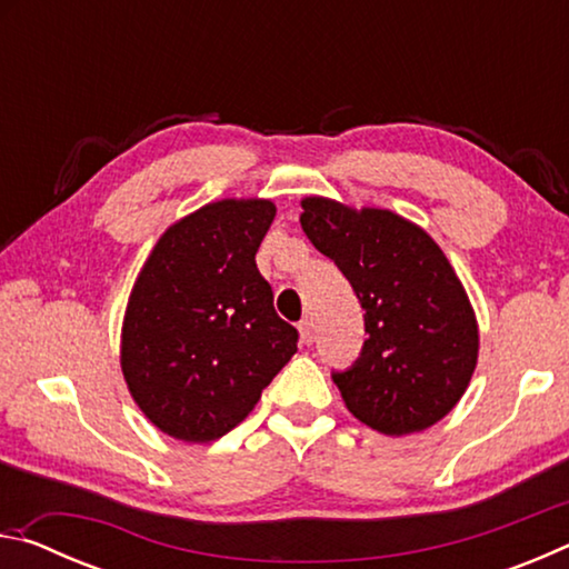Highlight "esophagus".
I'll return each mask as SVG.
<instances>
[{
	"label": "esophagus",
	"instance_id": "1",
	"mask_svg": "<svg viewBox=\"0 0 569 569\" xmlns=\"http://www.w3.org/2000/svg\"><path fill=\"white\" fill-rule=\"evenodd\" d=\"M298 331H301V341H303L306 346H311V343L316 341V329H313V321L303 319L301 323H298Z\"/></svg>",
	"mask_w": 569,
	"mask_h": 569
}]
</instances>
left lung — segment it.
Wrapping results in <instances>:
<instances>
[{"label":"left lung","mask_w":569,"mask_h":569,"mask_svg":"<svg viewBox=\"0 0 569 569\" xmlns=\"http://www.w3.org/2000/svg\"><path fill=\"white\" fill-rule=\"evenodd\" d=\"M301 228L339 266L363 308L359 359L333 371L356 419L389 437L411 435L455 409L477 366L479 333L447 256L391 210H351L306 198Z\"/></svg>","instance_id":"left-lung-1"}]
</instances>
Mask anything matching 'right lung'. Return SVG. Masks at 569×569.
<instances>
[{
  "instance_id": "obj_1",
  "label": "right lung",
  "mask_w": 569,
  "mask_h": 569,
  "mask_svg": "<svg viewBox=\"0 0 569 569\" xmlns=\"http://www.w3.org/2000/svg\"><path fill=\"white\" fill-rule=\"evenodd\" d=\"M271 200H218L170 226L132 288L120 363L166 435L206 445L243 421L296 353L256 253Z\"/></svg>"
}]
</instances>
